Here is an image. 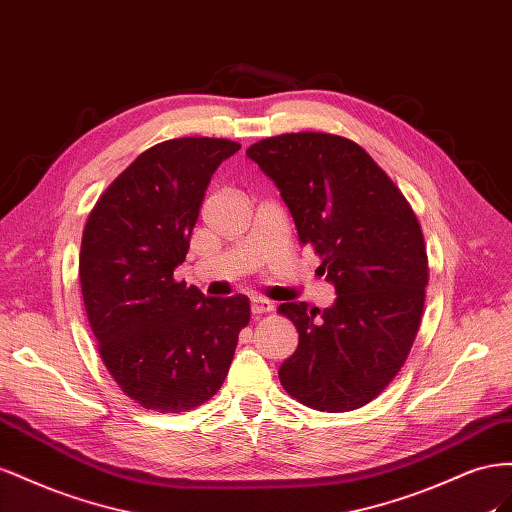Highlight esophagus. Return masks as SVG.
I'll return each instance as SVG.
<instances>
[{"label":"esophagus","mask_w":512,"mask_h":512,"mask_svg":"<svg viewBox=\"0 0 512 512\" xmlns=\"http://www.w3.org/2000/svg\"><path fill=\"white\" fill-rule=\"evenodd\" d=\"M272 309H274V304L270 300H266V298H251V313L255 317L264 315V313H270Z\"/></svg>","instance_id":"esophagus-1"}]
</instances>
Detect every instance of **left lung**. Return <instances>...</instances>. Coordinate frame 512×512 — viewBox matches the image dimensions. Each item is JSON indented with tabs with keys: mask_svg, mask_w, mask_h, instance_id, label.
Masks as SVG:
<instances>
[{
	"mask_svg": "<svg viewBox=\"0 0 512 512\" xmlns=\"http://www.w3.org/2000/svg\"><path fill=\"white\" fill-rule=\"evenodd\" d=\"M279 188L302 244H313L334 287L330 309L283 302L298 347L283 388L319 412L367 405L399 373L420 326L429 281L416 214L358 143L291 133L246 150Z\"/></svg>",
	"mask_w": 512,
	"mask_h": 512,
	"instance_id": "obj_1",
	"label": "left lung"
}]
</instances>
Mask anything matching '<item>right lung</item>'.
I'll return each instance as SVG.
<instances>
[{"label":"right lung","instance_id":"1","mask_svg":"<svg viewBox=\"0 0 512 512\" xmlns=\"http://www.w3.org/2000/svg\"><path fill=\"white\" fill-rule=\"evenodd\" d=\"M238 150L210 137L158 143L87 218L79 255L87 319L109 373L145 410L175 414L206 403L251 319L246 296L206 298L173 279L214 171Z\"/></svg>","mask_w":512,"mask_h":512}]
</instances>
